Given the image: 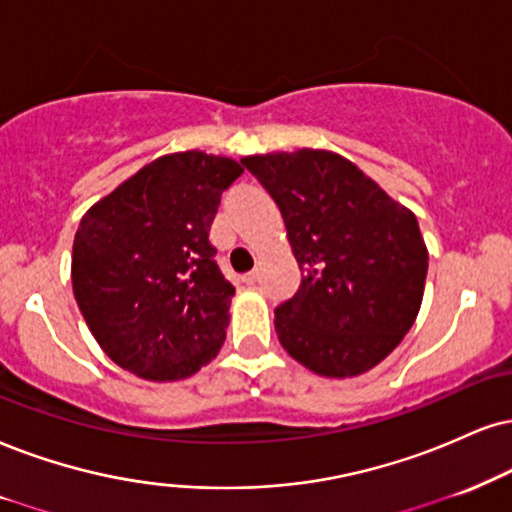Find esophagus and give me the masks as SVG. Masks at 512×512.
<instances>
[{"label":"esophagus","instance_id":"34e87169","mask_svg":"<svg viewBox=\"0 0 512 512\" xmlns=\"http://www.w3.org/2000/svg\"><path fill=\"white\" fill-rule=\"evenodd\" d=\"M242 280L246 282V285H256V282H258V273H256V270H251V273H246V275L242 277Z\"/></svg>","mask_w":512,"mask_h":512}]
</instances>
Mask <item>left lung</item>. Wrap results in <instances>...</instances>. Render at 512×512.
Returning a JSON list of instances; mask_svg holds the SVG:
<instances>
[{
	"label": "left lung",
	"instance_id": "obj_1",
	"mask_svg": "<svg viewBox=\"0 0 512 512\" xmlns=\"http://www.w3.org/2000/svg\"><path fill=\"white\" fill-rule=\"evenodd\" d=\"M242 163L280 206L304 273L292 299L275 308L280 344L323 377L375 368L418 318L430 258L418 218L332 151Z\"/></svg>",
	"mask_w": 512,
	"mask_h": 512
}]
</instances>
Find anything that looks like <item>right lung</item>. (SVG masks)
Masks as SVG:
<instances>
[{"label":"right lung","instance_id":"add662e5","mask_svg":"<svg viewBox=\"0 0 512 512\" xmlns=\"http://www.w3.org/2000/svg\"><path fill=\"white\" fill-rule=\"evenodd\" d=\"M244 168L178 151L99 199L73 242V294L113 363L151 382L185 380L225 342L235 287L208 239L220 194Z\"/></svg>","mask_w":512,"mask_h":512}]
</instances>
